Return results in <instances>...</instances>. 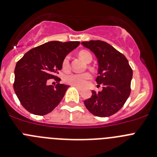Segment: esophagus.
<instances>
[{"label":"esophagus","instance_id":"34e87169","mask_svg":"<svg viewBox=\"0 0 157 157\" xmlns=\"http://www.w3.org/2000/svg\"><path fill=\"white\" fill-rule=\"evenodd\" d=\"M74 87H77V88L78 89V90H80H80H82V87H78V86H74Z\"/></svg>","mask_w":157,"mask_h":157}]
</instances>
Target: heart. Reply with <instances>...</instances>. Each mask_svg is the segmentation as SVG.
I'll list each match as a JSON object with an SVG mask.
<instances>
[{"mask_svg": "<svg viewBox=\"0 0 157 157\" xmlns=\"http://www.w3.org/2000/svg\"><path fill=\"white\" fill-rule=\"evenodd\" d=\"M79 56L86 63L91 60V55L87 51H81L79 53ZM70 56H66L64 58L62 64V68L63 71H68L70 70ZM91 78V74L88 72L85 73H71L66 74L63 80L66 84L73 86H78V87H84L87 84V82Z\"/></svg>", "mask_w": 157, "mask_h": 157, "instance_id": "heart-1", "label": "heart"}]
</instances>
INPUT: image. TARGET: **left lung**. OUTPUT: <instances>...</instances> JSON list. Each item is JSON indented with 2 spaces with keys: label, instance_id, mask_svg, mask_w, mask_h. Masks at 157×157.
Returning <instances> with one entry per match:
<instances>
[{
  "label": "left lung",
  "instance_id": "left-lung-1",
  "mask_svg": "<svg viewBox=\"0 0 157 157\" xmlns=\"http://www.w3.org/2000/svg\"><path fill=\"white\" fill-rule=\"evenodd\" d=\"M81 44L98 59V76L95 80L98 86L102 85L101 91H92L84 105L97 117H110L122 108L129 97L133 72L126 57L106 42L90 40Z\"/></svg>",
  "mask_w": 157,
  "mask_h": 157
}]
</instances>
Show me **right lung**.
Masks as SVG:
<instances>
[{
    "mask_svg": "<svg viewBox=\"0 0 157 157\" xmlns=\"http://www.w3.org/2000/svg\"><path fill=\"white\" fill-rule=\"evenodd\" d=\"M79 41H49L32 48L16 63L14 90L22 106L31 113L43 116L54 109L70 86L48 85L62 70L64 58L77 48Z\"/></svg>",
    "mask_w": 157,
    "mask_h": 157,
    "instance_id": "obj_1",
    "label": "right lung"
}]
</instances>
